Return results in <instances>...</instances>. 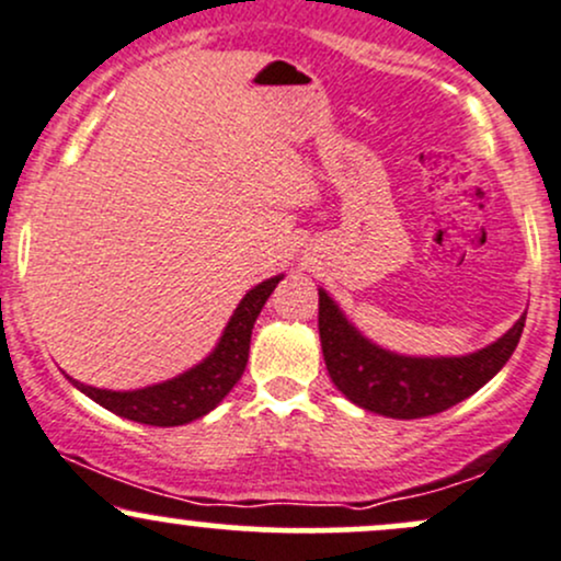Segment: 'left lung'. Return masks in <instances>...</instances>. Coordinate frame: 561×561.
I'll return each instance as SVG.
<instances>
[{
    "mask_svg": "<svg viewBox=\"0 0 561 561\" xmlns=\"http://www.w3.org/2000/svg\"><path fill=\"white\" fill-rule=\"evenodd\" d=\"M527 311L490 346L463 356H408L362 335L319 287V341L332 383L348 402L386 417L412 421L445 412L503 370L525 330Z\"/></svg>",
    "mask_w": 561,
    "mask_h": 561,
    "instance_id": "1",
    "label": "left lung"
}]
</instances>
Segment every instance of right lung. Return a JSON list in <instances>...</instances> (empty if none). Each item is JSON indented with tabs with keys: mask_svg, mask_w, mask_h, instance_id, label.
<instances>
[{
	"mask_svg": "<svg viewBox=\"0 0 561 561\" xmlns=\"http://www.w3.org/2000/svg\"><path fill=\"white\" fill-rule=\"evenodd\" d=\"M285 279V274L271 276L261 282L239 300L233 309L224 335L215 343V348L199 365L191 370L175 375V378L162 380V383L146 386L135 391H108L84 386L69 378L79 391L88 393L92 402L114 412V415L127 417V421L146 423V426H183V423L196 421L207 412L218 408L226 399L237 380L242 378L250 356V335L257 313L266 306L268 295Z\"/></svg>",
	"mask_w": 561,
	"mask_h": 561,
	"instance_id": "right-lung-1",
	"label": "right lung"
}]
</instances>
